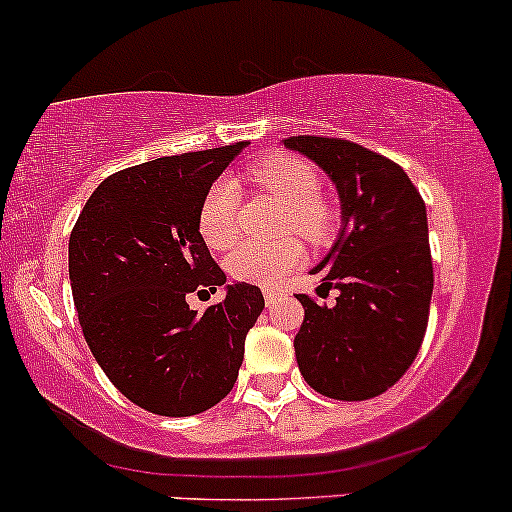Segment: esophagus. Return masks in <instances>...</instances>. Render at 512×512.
Masks as SVG:
<instances>
[{"mask_svg": "<svg viewBox=\"0 0 512 512\" xmlns=\"http://www.w3.org/2000/svg\"><path fill=\"white\" fill-rule=\"evenodd\" d=\"M276 298H279V293H276L274 289H264V303L272 308V305H276Z\"/></svg>", "mask_w": 512, "mask_h": 512, "instance_id": "obj_1", "label": "esophagus"}]
</instances>
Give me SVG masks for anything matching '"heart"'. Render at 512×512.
<instances>
[{"mask_svg": "<svg viewBox=\"0 0 512 512\" xmlns=\"http://www.w3.org/2000/svg\"><path fill=\"white\" fill-rule=\"evenodd\" d=\"M252 185L284 204V231L296 233L310 245H325L337 226V211L320 197V173L301 156L274 154L248 168ZM238 185L231 178L216 180L197 211L199 236L211 250H226L238 238ZM303 262L293 240L274 245H238L223 267L231 279L257 286H274Z\"/></svg>", "mask_w": 512, "mask_h": 512, "instance_id": "heart-1", "label": "heart"}]
</instances>
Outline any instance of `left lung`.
<instances>
[{
    "mask_svg": "<svg viewBox=\"0 0 512 512\" xmlns=\"http://www.w3.org/2000/svg\"><path fill=\"white\" fill-rule=\"evenodd\" d=\"M330 175L342 231L313 269L332 308L298 293L305 317L293 346L313 390L344 402L383 395L407 373L424 342L433 293L426 204L402 166L337 137L284 139ZM320 293V291H317Z\"/></svg>",
    "mask_w": 512,
    "mask_h": 512,
    "instance_id": "1",
    "label": "left lung"
}]
</instances>
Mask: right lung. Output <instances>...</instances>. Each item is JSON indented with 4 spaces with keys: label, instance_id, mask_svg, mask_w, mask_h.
<instances>
[{
    "label": "right lung",
    "instance_id": "obj_1",
    "mask_svg": "<svg viewBox=\"0 0 512 512\" xmlns=\"http://www.w3.org/2000/svg\"><path fill=\"white\" fill-rule=\"evenodd\" d=\"M248 142L166 156L105 178L69 236V281L86 344L110 383L151 414L192 416L233 390L245 337L264 308L257 286H226L199 236L202 197Z\"/></svg>",
    "mask_w": 512,
    "mask_h": 512
}]
</instances>
